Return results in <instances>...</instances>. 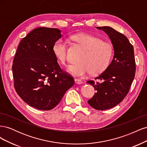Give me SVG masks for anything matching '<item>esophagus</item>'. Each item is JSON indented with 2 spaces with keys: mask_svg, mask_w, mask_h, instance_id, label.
I'll use <instances>...</instances> for the list:
<instances>
[{
  "mask_svg": "<svg viewBox=\"0 0 147 147\" xmlns=\"http://www.w3.org/2000/svg\"><path fill=\"white\" fill-rule=\"evenodd\" d=\"M75 83L76 84H82L83 83V82L81 80H79V79H75Z\"/></svg>",
  "mask_w": 147,
  "mask_h": 147,
  "instance_id": "esophagus-1",
  "label": "esophagus"
}]
</instances>
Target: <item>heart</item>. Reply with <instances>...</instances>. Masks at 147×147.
<instances>
[{"instance_id":"heart-1","label":"heart","mask_w":147,"mask_h":147,"mask_svg":"<svg viewBox=\"0 0 147 147\" xmlns=\"http://www.w3.org/2000/svg\"><path fill=\"white\" fill-rule=\"evenodd\" d=\"M72 39L85 50L79 57V63L70 65L67 69L69 74L74 77H83L90 72L92 75L99 74L107 67L113 53L112 46L110 43L84 33L74 35ZM67 50V43L63 39H59L53 45V53L62 64H65Z\"/></svg>"}]
</instances>
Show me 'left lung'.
<instances>
[{
	"mask_svg": "<svg viewBox=\"0 0 147 147\" xmlns=\"http://www.w3.org/2000/svg\"><path fill=\"white\" fill-rule=\"evenodd\" d=\"M96 28L109 36L113 57L107 68L95 78L98 82H87L96 90L88 102L94 109L104 110L119 104L127 94L135 77L136 63L134 48L125 35L109 26Z\"/></svg>",
	"mask_w": 147,
	"mask_h": 147,
	"instance_id": "obj_1",
	"label": "left lung"
}]
</instances>
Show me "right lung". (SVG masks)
Instances as JSON below:
<instances>
[{"instance_id": "obj_1", "label": "right lung", "mask_w": 147, "mask_h": 147, "mask_svg": "<svg viewBox=\"0 0 147 147\" xmlns=\"http://www.w3.org/2000/svg\"><path fill=\"white\" fill-rule=\"evenodd\" d=\"M56 28L34 29L22 39L13 59L12 70L18 94L26 104L42 110L53 109L74 80L61 69L53 51L61 38Z\"/></svg>"}]
</instances>
